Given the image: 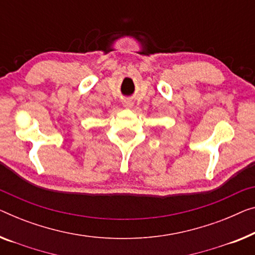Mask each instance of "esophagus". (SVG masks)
<instances>
[{
    "label": "esophagus",
    "mask_w": 255,
    "mask_h": 255,
    "mask_svg": "<svg viewBox=\"0 0 255 255\" xmlns=\"http://www.w3.org/2000/svg\"><path fill=\"white\" fill-rule=\"evenodd\" d=\"M123 104H124L125 108H127V109H130L131 106H132V104H134V103H132V101H130V100H125Z\"/></svg>",
    "instance_id": "obj_1"
}]
</instances>
